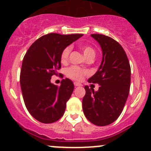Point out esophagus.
<instances>
[{"mask_svg": "<svg viewBox=\"0 0 151 151\" xmlns=\"http://www.w3.org/2000/svg\"><path fill=\"white\" fill-rule=\"evenodd\" d=\"M74 86H75V87L81 86V84H80V83H74Z\"/></svg>", "mask_w": 151, "mask_h": 151, "instance_id": "1", "label": "esophagus"}]
</instances>
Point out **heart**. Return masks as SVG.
Wrapping results in <instances>:
<instances>
[{
	"label": "heart",
	"instance_id": "obj_1",
	"mask_svg": "<svg viewBox=\"0 0 151 151\" xmlns=\"http://www.w3.org/2000/svg\"><path fill=\"white\" fill-rule=\"evenodd\" d=\"M80 47L87 58H93L95 57L96 51L93 47L89 46V45H80ZM71 51V47L70 46L65 47L63 49L61 52V55H60V60H61L62 63H65L68 61ZM66 74L67 77H69L71 80H75V81H81L83 77L88 74V72L86 70L80 68V67L72 66L67 68Z\"/></svg>",
	"mask_w": 151,
	"mask_h": 151
}]
</instances>
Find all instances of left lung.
<instances>
[{"label": "left lung", "mask_w": 151, "mask_h": 151, "mask_svg": "<svg viewBox=\"0 0 151 151\" xmlns=\"http://www.w3.org/2000/svg\"><path fill=\"white\" fill-rule=\"evenodd\" d=\"M102 50V61L89 83L100 85L94 91L85 86L83 109L87 119L94 125L107 126L122 112L130 90L131 67L123 48L115 39L102 34H91Z\"/></svg>", "instance_id": "obj_1"}]
</instances>
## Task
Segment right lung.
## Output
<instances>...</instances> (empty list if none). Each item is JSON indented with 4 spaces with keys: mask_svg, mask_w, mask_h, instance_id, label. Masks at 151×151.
Listing matches in <instances>:
<instances>
[{
    "mask_svg": "<svg viewBox=\"0 0 151 151\" xmlns=\"http://www.w3.org/2000/svg\"><path fill=\"white\" fill-rule=\"evenodd\" d=\"M81 36L83 34H46L33 42L24 56L20 71L22 97L28 112L39 122L54 123L64 114L74 84L66 78L58 86L50 80L61 68L63 49Z\"/></svg>",
    "mask_w": 151,
    "mask_h": 151,
    "instance_id": "add662e5",
    "label": "right lung"
}]
</instances>
